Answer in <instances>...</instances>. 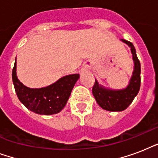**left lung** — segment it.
I'll use <instances>...</instances> for the list:
<instances>
[{
  "label": "left lung",
  "instance_id": "8db88e82",
  "mask_svg": "<svg viewBox=\"0 0 158 158\" xmlns=\"http://www.w3.org/2000/svg\"><path fill=\"white\" fill-rule=\"evenodd\" d=\"M131 48L133 60L135 61V69L130 79V84L126 89L122 90H110L106 89L103 87L99 86L95 80V84L93 87V94L96 99L97 102L104 110L110 111H121L125 110L131 104L140 89V62L136 55V51L132 43L125 39H121Z\"/></svg>",
  "mask_w": 158,
  "mask_h": 158
}]
</instances>
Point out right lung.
I'll return each mask as SVG.
<instances>
[{"label":"right lung","instance_id":"obj_1","mask_svg":"<svg viewBox=\"0 0 158 158\" xmlns=\"http://www.w3.org/2000/svg\"><path fill=\"white\" fill-rule=\"evenodd\" d=\"M79 78L78 74H69L45 88L30 89L24 86L17 78L16 62L12 70L13 84L19 101L28 110L40 115H52L60 112L66 105Z\"/></svg>","mask_w":158,"mask_h":158}]
</instances>
